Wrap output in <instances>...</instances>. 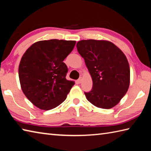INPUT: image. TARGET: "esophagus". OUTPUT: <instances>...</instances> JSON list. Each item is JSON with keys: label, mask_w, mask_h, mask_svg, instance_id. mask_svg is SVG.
Masks as SVG:
<instances>
[{"label": "esophagus", "mask_w": 151, "mask_h": 151, "mask_svg": "<svg viewBox=\"0 0 151 151\" xmlns=\"http://www.w3.org/2000/svg\"><path fill=\"white\" fill-rule=\"evenodd\" d=\"M81 82H82V78H81V77L79 78L77 80V81H76V82H77L78 84H81Z\"/></svg>", "instance_id": "obj_1"}]
</instances>
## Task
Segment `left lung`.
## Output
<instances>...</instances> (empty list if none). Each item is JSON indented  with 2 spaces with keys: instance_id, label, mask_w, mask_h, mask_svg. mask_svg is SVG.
I'll return each instance as SVG.
<instances>
[{
  "instance_id": "left-lung-1",
  "label": "left lung",
  "mask_w": 151,
  "mask_h": 151,
  "mask_svg": "<svg viewBox=\"0 0 151 151\" xmlns=\"http://www.w3.org/2000/svg\"><path fill=\"white\" fill-rule=\"evenodd\" d=\"M93 81L92 89L84 92L96 107L109 109L125 96L129 85L130 70L124 53L107 40H83L76 44Z\"/></svg>"
}]
</instances>
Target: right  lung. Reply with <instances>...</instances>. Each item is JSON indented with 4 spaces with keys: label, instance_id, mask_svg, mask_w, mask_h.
Masks as SVG:
<instances>
[{
    "label": "right lung",
    "instance_id": "1",
    "mask_svg": "<svg viewBox=\"0 0 151 151\" xmlns=\"http://www.w3.org/2000/svg\"><path fill=\"white\" fill-rule=\"evenodd\" d=\"M75 44L74 40L38 41L22 56L19 65L21 87L38 108L50 110L66 99L75 82L66 79L68 68L63 61Z\"/></svg>",
    "mask_w": 151,
    "mask_h": 151
}]
</instances>
